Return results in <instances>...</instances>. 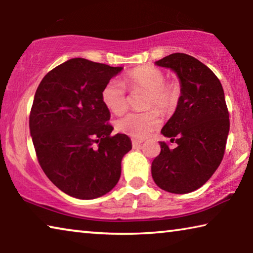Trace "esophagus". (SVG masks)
Wrapping results in <instances>:
<instances>
[{
    "label": "esophagus",
    "mask_w": 253,
    "mask_h": 253,
    "mask_svg": "<svg viewBox=\"0 0 253 253\" xmlns=\"http://www.w3.org/2000/svg\"><path fill=\"white\" fill-rule=\"evenodd\" d=\"M143 140H138V139H132L131 140V144H132V147L134 148H139L140 145H142Z\"/></svg>",
    "instance_id": "1"
}]
</instances>
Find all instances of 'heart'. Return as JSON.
<instances>
[{
  "label": "heart",
  "instance_id": "obj_1",
  "mask_svg": "<svg viewBox=\"0 0 253 253\" xmlns=\"http://www.w3.org/2000/svg\"><path fill=\"white\" fill-rule=\"evenodd\" d=\"M125 83L131 91L144 90L146 97L142 113H128L119 118L116 127L119 131L134 138H145L161 125L162 113L169 114L176 108L181 97V87L175 81H165V75L158 68L145 66L135 68L125 76ZM101 100L111 113L122 114L128 107L125 87L117 80H111L101 91Z\"/></svg>",
  "mask_w": 253,
  "mask_h": 253
}]
</instances>
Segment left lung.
Instances as JSON below:
<instances>
[{
    "label": "left lung",
    "mask_w": 253,
    "mask_h": 253,
    "mask_svg": "<svg viewBox=\"0 0 253 253\" xmlns=\"http://www.w3.org/2000/svg\"><path fill=\"white\" fill-rule=\"evenodd\" d=\"M155 63L177 75L181 97L162 128V134L176 147L160 142L152 176L166 192L190 193L207 183L223 160L230 129L224 91L213 71L186 53H172Z\"/></svg>",
    "instance_id": "8db88e82"
}]
</instances>
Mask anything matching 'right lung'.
Instances as JSON below:
<instances>
[{"label": "right lung", "mask_w": 253, "mask_h": 253, "mask_svg": "<svg viewBox=\"0 0 253 253\" xmlns=\"http://www.w3.org/2000/svg\"><path fill=\"white\" fill-rule=\"evenodd\" d=\"M122 70L74 58L49 71L34 95L29 125L38 161L50 181L72 198H99L121 177L131 142L125 134L110 135L114 127L101 91Z\"/></svg>", "instance_id": "right-lung-1"}]
</instances>
